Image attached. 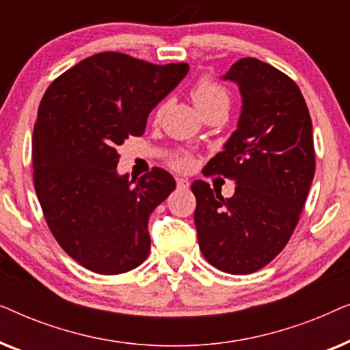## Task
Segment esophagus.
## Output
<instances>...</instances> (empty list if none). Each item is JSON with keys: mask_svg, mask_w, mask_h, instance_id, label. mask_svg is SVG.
<instances>
[{"mask_svg": "<svg viewBox=\"0 0 350 350\" xmlns=\"http://www.w3.org/2000/svg\"><path fill=\"white\" fill-rule=\"evenodd\" d=\"M176 186L181 189H188L189 188V180L186 178H176Z\"/></svg>", "mask_w": 350, "mask_h": 350, "instance_id": "1", "label": "esophagus"}]
</instances>
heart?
Returning <instances> with one entry per match:
<instances>
[{
  "instance_id": "heart-1",
  "label": "heart",
  "mask_w": 350,
  "mask_h": 350,
  "mask_svg": "<svg viewBox=\"0 0 350 350\" xmlns=\"http://www.w3.org/2000/svg\"><path fill=\"white\" fill-rule=\"evenodd\" d=\"M193 100L196 103V107L199 108V111H202L205 108L215 107V105H229V94L228 90L219 85L215 81L208 79V78H202L199 79L196 85L193 88ZM165 105L157 109V116H161L162 111H164ZM176 165L178 167H189L191 165V159L189 157H181V159L176 161Z\"/></svg>"
}]
</instances>
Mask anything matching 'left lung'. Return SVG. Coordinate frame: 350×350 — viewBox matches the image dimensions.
<instances>
[{"mask_svg":"<svg viewBox=\"0 0 350 350\" xmlns=\"http://www.w3.org/2000/svg\"><path fill=\"white\" fill-rule=\"evenodd\" d=\"M242 97L237 129L207 169L236 180L229 199L202 180L191 189L205 260L228 274H252L284 250L315 172L312 121L303 94L265 62L241 59L224 76Z\"/></svg>","mask_w":350,"mask_h":350,"instance_id":"8db88e82","label":"left lung"}]
</instances>
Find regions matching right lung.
<instances>
[{
    "label": "right lung",
    "instance_id": "1",
    "mask_svg": "<svg viewBox=\"0 0 350 350\" xmlns=\"http://www.w3.org/2000/svg\"><path fill=\"white\" fill-rule=\"evenodd\" d=\"M188 71L102 52L46 90L33 129L35 189L55 241L85 269L114 275L146 260L150 215L175 180L157 167L138 180L119 175L116 148L143 135L150 113Z\"/></svg>",
    "mask_w": 350,
    "mask_h": 350
}]
</instances>
